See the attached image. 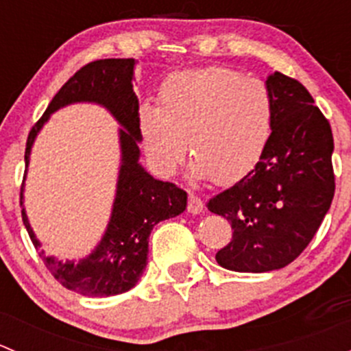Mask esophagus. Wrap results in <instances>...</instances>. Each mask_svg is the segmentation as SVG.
I'll list each match as a JSON object with an SVG mask.
<instances>
[{"instance_id":"obj_1","label":"esophagus","mask_w":351,"mask_h":351,"mask_svg":"<svg viewBox=\"0 0 351 351\" xmlns=\"http://www.w3.org/2000/svg\"><path fill=\"white\" fill-rule=\"evenodd\" d=\"M186 210H189L190 214H200V212L204 210V202H202V198L193 195V193H190L189 204H186Z\"/></svg>"}]
</instances>
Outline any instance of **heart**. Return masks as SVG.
I'll use <instances>...</instances> for the list:
<instances>
[{"label":"heart","instance_id":"1","mask_svg":"<svg viewBox=\"0 0 351 351\" xmlns=\"http://www.w3.org/2000/svg\"><path fill=\"white\" fill-rule=\"evenodd\" d=\"M274 117L263 81L214 66L169 77L159 91V107L141 105L139 130L162 173L176 171L190 149L198 176L232 183L261 159Z\"/></svg>","mask_w":351,"mask_h":351}]
</instances>
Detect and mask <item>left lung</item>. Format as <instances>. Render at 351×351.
I'll list each match as a JSON object with an SVG mask.
<instances>
[{"instance_id": "left-lung-1", "label": "left lung", "mask_w": 351, "mask_h": 351, "mask_svg": "<svg viewBox=\"0 0 351 351\" xmlns=\"http://www.w3.org/2000/svg\"><path fill=\"white\" fill-rule=\"evenodd\" d=\"M274 130L244 178L207 202L231 222L232 239L215 260L232 271L263 274L292 263L319 229L335 197L332 132L302 83L275 71Z\"/></svg>"}]
</instances>
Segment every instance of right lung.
<instances>
[{
  "label": "right lung",
  "mask_w": 351,
  "mask_h": 351,
  "mask_svg": "<svg viewBox=\"0 0 351 351\" xmlns=\"http://www.w3.org/2000/svg\"><path fill=\"white\" fill-rule=\"evenodd\" d=\"M134 59H98L88 62L66 81L49 104L44 115L32 127L25 147V168L35 136L49 115L64 105L95 101L107 107L120 122L122 166L117 183L112 219L97 250L80 263L45 256L35 239L23 208V183L20 189L22 219L35 250L52 277L66 289L84 295L108 297L132 289L147 261V239L159 221L175 217L186 208V192L175 183L154 180L139 165V101L134 93ZM25 180V178H23Z\"/></svg>",
  "instance_id": "add662e5"
}]
</instances>
